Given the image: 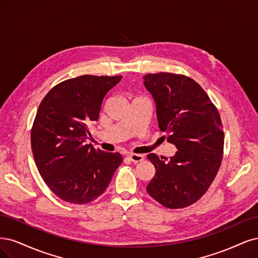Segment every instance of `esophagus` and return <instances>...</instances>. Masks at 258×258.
<instances>
[{
  "label": "esophagus",
  "instance_id": "obj_1",
  "mask_svg": "<svg viewBox=\"0 0 258 258\" xmlns=\"http://www.w3.org/2000/svg\"><path fill=\"white\" fill-rule=\"evenodd\" d=\"M128 159H130L132 162H134V163H138V162L144 161V155H141V154H134V153H132V154H128Z\"/></svg>",
  "mask_w": 258,
  "mask_h": 258
}]
</instances>
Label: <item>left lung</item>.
<instances>
[{
	"mask_svg": "<svg viewBox=\"0 0 258 258\" xmlns=\"http://www.w3.org/2000/svg\"><path fill=\"white\" fill-rule=\"evenodd\" d=\"M145 88L155 104L164 137L177 148L169 159H148L155 174L147 192L161 205L177 209L196 203L219 171L224 133L219 111L197 82L170 73L148 74Z\"/></svg>",
	"mask_w": 258,
	"mask_h": 258,
	"instance_id": "obj_1",
	"label": "left lung"
}]
</instances>
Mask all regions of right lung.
Returning a JSON list of instances; mask_svg holds the SVG:
<instances>
[{
	"mask_svg": "<svg viewBox=\"0 0 258 258\" xmlns=\"http://www.w3.org/2000/svg\"><path fill=\"white\" fill-rule=\"evenodd\" d=\"M121 79L84 75L65 80L38 107L31 132L33 156L45 183L64 202L94 201L122 163L118 152L87 145L88 125L97 121L105 95Z\"/></svg>",
	"mask_w": 258,
	"mask_h": 258,
	"instance_id": "add662e5",
	"label": "right lung"
}]
</instances>
